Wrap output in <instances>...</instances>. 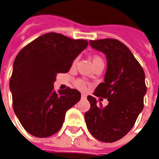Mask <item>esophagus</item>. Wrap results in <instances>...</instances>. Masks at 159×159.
<instances>
[{"label":"esophagus","instance_id":"obj_1","mask_svg":"<svg viewBox=\"0 0 159 159\" xmlns=\"http://www.w3.org/2000/svg\"><path fill=\"white\" fill-rule=\"evenodd\" d=\"M81 97H82V100H85V99H87V96L85 94H82V96H81Z\"/></svg>","mask_w":159,"mask_h":159}]
</instances>
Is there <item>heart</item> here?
I'll use <instances>...</instances> for the list:
<instances>
[{
  "instance_id": "obj_1",
  "label": "heart",
  "mask_w": 159,
  "mask_h": 159,
  "mask_svg": "<svg viewBox=\"0 0 159 159\" xmlns=\"http://www.w3.org/2000/svg\"><path fill=\"white\" fill-rule=\"evenodd\" d=\"M92 62L93 63H96V62H103L102 61V58L99 56H94L93 58H92ZM77 62V59L75 60L74 62H73V64H75ZM76 86L77 87H78L79 89H83L85 87V82L82 81V80H77V82H76Z\"/></svg>"
}]
</instances>
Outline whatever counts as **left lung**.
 Returning a JSON list of instances; mask_svg holds the SVG:
<instances>
[{
    "label": "left lung",
    "instance_id": "8db88e82",
    "mask_svg": "<svg viewBox=\"0 0 159 159\" xmlns=\"http://www.w3.org/2000/svg\"><path fill=\"white\" fill-rule=\"evenodd\" d=\"M89 43L106 55L104 82L97 86L94 95L107 98L109 103L103 106L95 97L88 96L91 107L85 113V120L95 138L112 143L127 134L143 111L147 92L145 74L133 53L119 40L106 39L90 40Z\"/></svg>",
    "mask_w": 159,
    "mask_h": 159
}]
</instances>
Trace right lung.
I'll list each match as a JSON object with an SVG mask.
<instances>
[{
	"mask_svg": "<svg viewBox=\"0 0 159 159\" xmlns=\"http://www.w3.org/2000/svg\"><path fill=\"white\" fill-rule=\"evenodd\" d=\"M88 45L87 40L72 39L48 33L22 48L13 63L10 80L13 109L28 133L46 138L57 133L65 114L81 99L77 90H53L57 73L69 71L72 62Z\"/></svg>",
	"mask_w": 159,
	"mask_h": 159,
	"instance_id": "obj_1",
	"label": "right lung"
}]
</instances>
